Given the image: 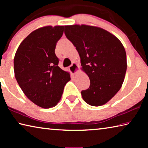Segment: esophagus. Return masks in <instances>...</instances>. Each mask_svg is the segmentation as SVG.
Here are the masks:
<instances>
[{
  "label": "esophagus",
  "instance_id": "1",
  "mask_svg": "<svg viewBox=\"0 0 148 148\" xmlns=\"http://www.w3.org/2000/svg\"><path fill=\"white\" fill-rule=\"evenodd\" d=\"M69 69L72 74H76L79 71V66L77 65L76 62H73L69 67Z\"/></svg>",
  "mask_w": 148,
  "mask_h": 148
}]
</instances>
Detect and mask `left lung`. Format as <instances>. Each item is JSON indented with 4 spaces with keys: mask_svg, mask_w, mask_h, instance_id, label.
Instances as JSON below:
<instances>
[{
    "mask_svg": "<svg viewBox=\"0 0 148 148\" xmlns=\"http://www.w3.org/2000/svg\"><path fill=\"white\" fill-rule=\"evenodd\" d=\"M64 34L78 52L82 71L90 86L81 92L91 106L107 103L119 91L127 71L126 52L121 41L99 27L87 25L64 26Z\"/></svg>",
    "mask_w": 148,
    "mask_h": 148,
    "instance_id": "left-lung-1",
    "label": "left lung"
}]
</instances>
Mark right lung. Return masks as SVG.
I'll list each match as a JSON object with an SVG mask.
<instances>
[{
  "mask_svg": "<svg viewBox=\"0 0 148 148\" xmlns=\"http://www.w3.org/2000/svg\"><path fill=\"white\" fill-rule=\"evenodd\" d=\"M64 26L40 27L25 38L14 59L15 77L24 94L43 108L56 106L71 75L58 66L55 49Z\"/></svg>",
  "mask_w": 148,
  "mask_h": 148,
  "instance_id": "obj_1",
  "label": "right lung"
}]
</instances>
